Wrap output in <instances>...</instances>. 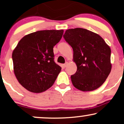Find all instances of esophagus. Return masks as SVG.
<instances>
[{
  "mask_svg": "<svg viewBox=\"0 0 124 124\" xmlns=\"http://www.w3.org/2000/svg\"><path fill=\"white\" fill-rule=\"evenodd\" d=\"M68 62H66L65 64H64V65H63V66H64V67H66L67 66V65H68Z\"/></svg>",
  "mask_w": 124,
  "mask_h": 124,
  "instance_id": "34e87169",
  "label": "esophagus"
}]
</instances>
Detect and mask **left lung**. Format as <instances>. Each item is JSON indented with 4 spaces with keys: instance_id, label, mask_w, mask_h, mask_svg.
<instances>
[{
    "instance_id": "8db88e82",
    "label": "left lung",
    "mask_w": 124,
    "mask_h": 124,
    "mask_svg": "<svg viewBox=\"0 0 124 124\" xmlns=\"http://www.w3.org/2000/svg\"><path fill=\"white\" fill-rule=\"evenodd\" d=\"M63 37L73 49L77 65L70 77L73 86L82 91L97 89L111 70L110 47L100 36L86 29H69Z\"/></svg>"
}]
</instances>
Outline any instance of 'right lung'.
Wrapping results in <instances>:
<instances>
[{
  "instance_id": "right-lung-1",
  "label": "right lung",
  "mask_w": 124,
  "mask_h": 124,
  "mask_svg": "<svg viewBox=\"0 0 124 124\" xmlns=\"http://www.w3.org/2000/svg\"><path fill=\"white\" fill-rule=\"evenodd\" d=\"M63 30H43L24 36L12 52L14 70L28 91L43 92L52 86L62 68L54 61V46Z\"/></svg>"
}]
</instances>
